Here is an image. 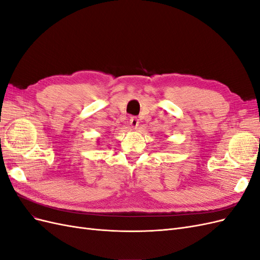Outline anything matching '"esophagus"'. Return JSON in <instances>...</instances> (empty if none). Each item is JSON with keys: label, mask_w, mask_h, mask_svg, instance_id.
I'll return each mask as SVG.
<instances>
[{"label": "esophagus", "mask_w": 260, "mask_h": 260, "mask_svg": "<svg viewBox=\"0 0 260 260\" xmlns=\"http://www.w3.org/2000/svg\"><path fill=\"white\" fill-rule=\"evenodd\" d=\"M130 124H131L132 128L136 129L138 125H139V119H138V118L137 117H131L130 118Z\"/></svg>", "instance_id": "1"}]
</instances>
